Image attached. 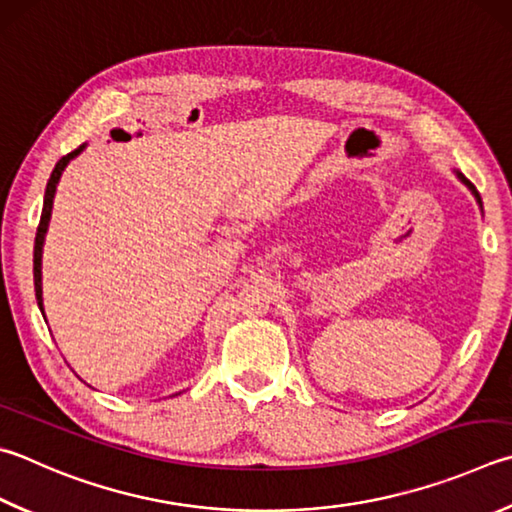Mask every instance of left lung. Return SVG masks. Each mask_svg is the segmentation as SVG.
I'll use <instances>...</instances> for the list:
<instances>
[{"label": "left lung", "mask_w": 512, "mask_h": 512, "mask_svg": "<svg viewBox=\"0 0 512 512\" xmlns=\"http://www.w3.org/2000/svg\"><path fill=\"white\" fill-rule=\"evenodd\" d=\"M454 174H457V179L463 183V185H466V188L472 192V197H475L477 199V203H479V208L483 210V206H481V197H479V192H477V188H475V185H472L468 179H466V176H463L459 170H454Z\"/></svg>", "instance_id": "obj_1"}]
</instances>
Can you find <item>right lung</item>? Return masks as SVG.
I'll return each instance as SVG.
<instances>
[{
    "mask_svg": "<svg viewBox=\"0 0 512 512\" xmlns=\"http://www.w3.org/2000/svg\"><path fill=\"white\" fill-rule=\"evenodd\" d=\"M87 143H82L78 150H73L71 154L62 156V159L55 163L53 172H51V179L46 183V192H44V208H42V217H40V226H37V235H35V250H33V277H35V297H37V306H40V311L46 320V313H44V297H42V253H44V239H46V230H49L51 224V212H53V199H55V190H58V183H60V176L64 172V167H67L73 159H76L78 154H82L85 150Z\"/></svg>",
    "mask_w": 512,
    "mask_h": 512,
    "instance_id": "add662e5",
    "label": "right lung"
}]
</instances>
